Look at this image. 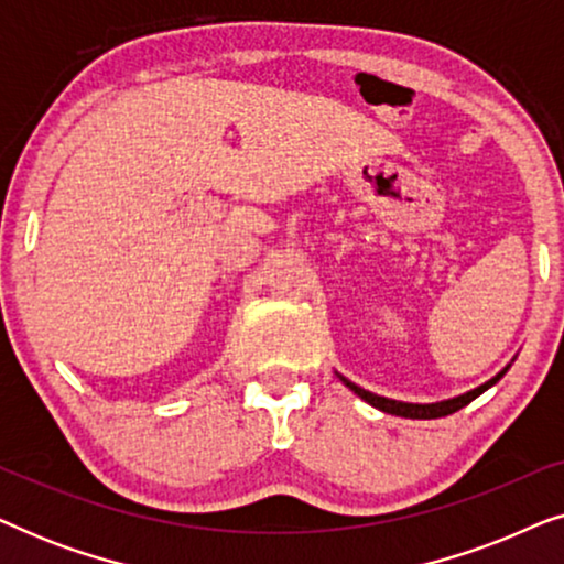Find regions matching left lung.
I'll return each instance as SVG.
<instances>
[{
    "label": "left lung",
    "instance_id": "8db88e82",
    "mask_svg": "<svg viewBox=\"0 0 564 564\" xmlns=\"http://www.w3.org/2000/svg\"><path fill=\"white\" fill-rule=\"evenodd\" d=\"M506 369H508V367H506ZM506 369H503V372H500V375L492 377V380H488L485 384H480V388H477V390H469V392H465V395L452 398V400H442V403H431V405L400 403V400L380 398V395H375V392H369V390H365V388H357V384L346 380V377H341V375H338V377H341V382L346 384V388L354 390L361 400H367L369 405L380 408V411H384V413H390V415H400V419H442V415L457 413L459 408H465V405L473 403V400H475L477 395H482L485 390L492 388V384H496V382L500 380V377L506 375Z\"/></svg>",
    "mask_w": 564,
    "mask_h": 564
}]
</instances>
